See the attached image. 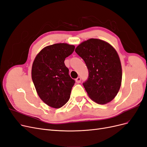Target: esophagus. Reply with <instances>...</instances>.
I'll use <instances>...</instances> for the list:
<instances>
[{
    "mask_svg": "<svg viewBox=\"0 0 147 147\" xmlns=\"http://www.w3.org/2000/svg\"><path fill=\"white\" fill-rule=\"evenodd\" d=\"M75 81H76V82L78 83H80V82H81V78L78 77V78H77L76 79H75Z\"/></svg>",
    "mask_w": 147,
    "mask_h": 147,
    "instance_id": "1",
    "label": "esophagus"
}]
</instances>
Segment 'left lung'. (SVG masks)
Instances as JSON below:
<instances>
[{
	"mask_svg": "<svg viewBox=\"0 0 147 147\" xmlns=\"http://www.w3.org/2000/svg\"><path fill=\"white\" fill-rule=\"evenodd\" d=\"M75 51L88 69V78L83 84L90 98L99 104L112 101L122 80L121 61L116 50L102 40L90 38L82 42Z\"/></svg>",
	"mask_w": 147,
	"mask_h": 147,
	"instance_id": "8db88e82",
	"label": "left lung"
}]
</instances>
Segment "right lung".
Masks as SVG:
<instances>
[{
	"label": "right lung",
	"mask_w": 147,
	"mask_h": 147,
	"mask_svg": "<svg viewBox=\"0 0 147 147\" xmlns=\"http://www.w3.org/2000/svg\"><path fill=\"white\" fill-rule=\"evenodd\" d=\"M75 46L56 43L43 48L35 56L31 75L40 98L51 107L59 109L70 99L75 80L65 65L67 57L74 52Z\"/></svg>",
	"instance_id": "1"
}]
</instances>
